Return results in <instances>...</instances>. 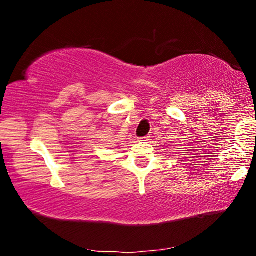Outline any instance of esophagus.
Listing matches in <instances>:
<instances>
[{
    "mask_svg": "<svg viewBox=\"0 0 256 256\" xmlns=\"http://www.w3.org/2000/svg\"><path fill=\"white\" fill-rule=\"evenodd\" d=\"M148 138H149V137H144V138H142V140H148Z\"/></svg>",
    "mask_w": 256,
    "mask_h": 256,
    "instance_id": "esophagus-1",
    "label": "esophagus"
}]
</instances>
